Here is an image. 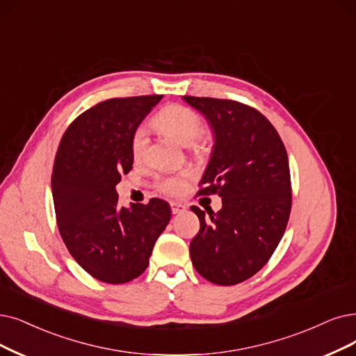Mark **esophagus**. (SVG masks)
<instances>
[{
    "instance_id": "34e87169",
    "label": "esophagus",
    "mask_w": 356,
    "mask_h": 356,
    "mask_svg": "<svg viewBox=\"0 0 356 356\" xmlns=\"http://www.w3.org/2000/svg\"><path fill=\"white\" fill-rule=\"evenodd\" d=\"M170 210H172L174 215H178V213H182L184 210H186V206L181 203H177V202H170Z\"/></svg>"
}]
</instances>
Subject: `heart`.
<instances>
[{
  "label": "heart",
  "instance_id": "obj_1",
  "mask_svg": "<svg viewBox=\"0 0 356 356\" xmlns=\"http://www.w3.org/2000/svg\"><path fill=\"white\" fill-rule=\"evenodd\" d=\"M154 121L163 133L175 138L182 145H188L195 150H202L206 145L204 138L200 134L203 130V121L197 112H194L187 106H182V105L165 106L158 112ZM146 146H147V131L145 127H137L131 134V141H130L131 154L136 161H138L141 156L145 154ZM187 179H188V174L186 172L179 175L162 177L158 181V190L170 195L181 194L187 186Z\"/></svg>",
  "mask_w": 356,
  "mask_h": 356
}]
</instances>
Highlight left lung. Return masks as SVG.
Returning <instances> with one entry per match:
<instances>
[{
	"instance_id": "left-lung-1",
	"label": "left lung",
	"mask_w": 356,
	"mask_h": 356,
	"mask_svg": "<svg viewBox=\"0 0 356 356\" xmlns=\"http://www.w3.org/2000/svg\"><path fill=\"white\" fill-rule=\"evenodd\" d=\"M215 133V149L197 195L218 194L222 209L191 206L200 231L190 244L194 268L216 285H236L272 257L292 207L285 145L261 112L231 99L184 96Z\"/></svg>"
}]
</instances>
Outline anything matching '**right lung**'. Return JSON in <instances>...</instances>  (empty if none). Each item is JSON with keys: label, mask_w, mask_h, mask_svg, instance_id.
<instances>
[{"label": "right lung", "mask_w": 356, "mask_h": 356, "mask_svg": "<svg viewBox=\"0 0 356 356\" xmlns=\"http://www.w3.org/2000/svg\"><path fill=\"white\" fill-rule=\"evenodd\" d=\"M163 95L113 97L68 125L52 169L56 225L73 259L95 279L120 285L149 266L156 239L170 219L169 204L121 207L115 186L133 168L131 134Z\"/></svg>", "instance_id": "1"}]
</instances>
